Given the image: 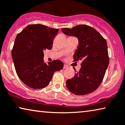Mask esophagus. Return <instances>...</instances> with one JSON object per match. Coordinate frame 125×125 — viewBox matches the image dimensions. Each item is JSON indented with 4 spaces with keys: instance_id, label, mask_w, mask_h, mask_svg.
I'll use <instances>...</instances> for the list:
<instances>
[{
    "instance_id": "34e87169",
    "label": "esophagus",
    "mask_w": 125,
    "mask_h": 125,
    "mask_svg": "<svg viewBox=\"0 0 125 125\" xmlns=\"http://www.w3.org/2000/svg\"><path fill=\"white\" fill-rule=\"evenodd\" d=\"M68 68V66L65 64L64 65V69H66V68Z\"/></svg>"
}]
</instances>
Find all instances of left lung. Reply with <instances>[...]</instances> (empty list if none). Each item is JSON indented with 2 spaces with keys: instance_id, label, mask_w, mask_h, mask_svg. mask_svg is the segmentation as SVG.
<instances>
[{
  "instance_id": "obj_1",
  "label": "left lung",
  "mask_w": 125,
  "mask_h": 125,
  "mask_svg": "<svg viewBox=\"0 0 125 125\" xmlns=\"http://www.w3.org/2000/svg\"><path fill=\"white\" fill-rule=\"evenodd\" d=\"M61 30L66 35L77 38L79 44L73 57L74 61L83 60L79 71L66 81L67 88L77 95L93 93L100 86L109 65L106 40L96 30L86 25Z\"/></svg>"
}]
</instances>
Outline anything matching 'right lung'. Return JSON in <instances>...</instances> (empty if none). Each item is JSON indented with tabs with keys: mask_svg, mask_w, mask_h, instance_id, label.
<instances>
[{
	"mask_svg": "<svg viewBox=\"0 0 125 125\" xmlns=\"http://www.w3.org/2000/svg\"><path fill=\"white\" fill-rule=\"evenodd\" d=\"M59 29L41 24L27 26L16 36L12 51L16 73L26 86L40 89L48 86L53 73L64 66L56 60L46 64L43 51L51 50Z\"/></svg>",
	"mask_w": 125,
	"mask_h": 125,
	"instance_id": "right-lung-1",
	"label": "right lung"
}]
</instances>
